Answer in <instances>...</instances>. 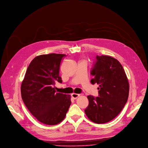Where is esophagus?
Listing matches in <instances>:
<instances>
[{
  "instance_id": "esophagus-1",
  "label": "esophagus",
  "mask_w": 148,
  "mask_h": 148,
  "mask_svg": "<svg viewBox=\"0 0 148 148\" xmlns=\"http://www.w3.org/2000/svg\"><path fill=\"white\" fill-rule=\"evenodd\" d=\"M79 96H80V95H79V94H76V93H73L72 95H71V96H72L73 99H77V98Z\"/></svg>"
}]
</instances>
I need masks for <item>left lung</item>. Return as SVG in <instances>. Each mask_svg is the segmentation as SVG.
<instances>
[{
  "instance_id": "1",
  "label": "left lung",
  "mask_w": 148,
  "mask_h": 148,
  "mask_svg": "<svg viewBox=\"0 0 148 148\" xmlns=\"http://www.w3.org/2000/svg\"><path fill=\"white\" fill-rule=\"evenodd\" d=\"M92 84L99 85V96H87L89 104L86 115L97 124L106 123L116 118L126 103L129 92L128 79L121 64L110 56H96L91 71Z\"/></svg>"
}]
</instances>
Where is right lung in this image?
<instances>
[{"instance_id":"obj_1","label":"right lung","mask_w":148,"mask_h":148,"mask_svg":"<svg viewBox=\"0 0 148 148\" xmlns=\"http://www.w3.org/2000/svg\"><path fill=\"white\" fill-rule=\"evenodd\" d=\"M64 54L49 53L36 57L27 68L22 82V99L40 122L56 125L62 122L71 103V96L57 92L53 86L62 83L60 66Z\"/></svg>"}]
</instances>
